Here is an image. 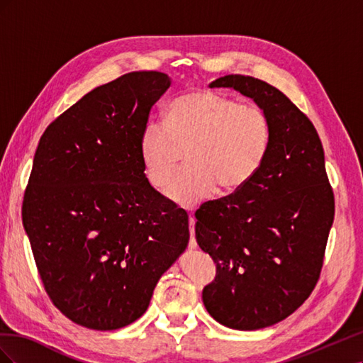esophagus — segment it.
<instances>
[{
	"instance_id": "34e87169",
	"label": "esophagus",
	"mask_w": 363,
	"mask_h": 363,
	"mask_svg": "<svg viewBox=\"0 0 363 363\" xmlns=\"http://www.w3.org/2000/svg\"><path fill=\"white\" fill-rule=\"evenodd\" d=\"M189 232H191L189 248L195 250L196 247H199V244H196V239H195V218L194 216H189Z\"/></svg>"
}]
</instances>
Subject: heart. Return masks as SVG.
Listing matches in <instances>:
<instances>
[{
    "instance_id": "1",
    "label": "heart",
    "mask_w": 363,
    "mask_h": 363,
    "mask_svg": "<svg viewBox=\"0 0 363 363\" xmlns=\"http://www.w3.org/2000/svg\"><path fill=\"white\" fill-rule=\"evenodd\" d=\"M272 144V123L259 106L242 104L221 92L199 89L174 100L167 123L142 127L139 155L145 177L167 189L186 150V167L171 182L168 199L192 208L211 196L242 189L265 163Z\"/></svg>"
}]
</instances>
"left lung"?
Listing matches in <instances>:
<instances>
[{
    "label": "left lung",
    "instance_id": "8db88e82",
    "mask_svg": "<svg viewBox=\"0 0 363 363\" xmlns=\"http://www.w3.org/2000/svg\"><path fill=\"white\" fill-rule=\"evenodd\" d=\"M208 86L252 98L272 123L269 155L256 177L195 212L196 242L216 263L203 289L207 312L235 330H257L288 318L316 286L335 195L320 136L286 95L240 74Z\"/></svg>",
    "mask_w": 363,
    "mask_h": 363
}]
</instances>
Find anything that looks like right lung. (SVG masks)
<instances>
[{"label":"right lung","instance_id":"1","mask_svg":"<svg viewBox=\"0 0 363 363\" xmlns=\"http://www.w3.org/2000/svg\"><path fill=\"white\" fill-rule=\"evenodd\" d=\"M169 77L136 71L98 86L43 131L23 223L50 300L75 324L116 330L145 313L189 242L188 213L159 194L139 155Z\"/></svg>","mask_w":363,"mask_h":363}]
</instances>
